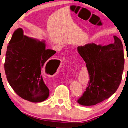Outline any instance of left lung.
<instances>
[{"mask_svg": "<svg viewBox=\"0 0 128 128\" xmlns=\"http://www.w3.org/2000/svg\"><path fill=\"white\" fill-rule=\"evenodd\" d=\"M114 39V43L108 46L92 43L78 48L90 76L86 91L77 101L79 104L92 106L99 104L109 98L118 88L125 60L122 42L116 36Z\"/></svg>", "mask_w": 128, "mask_h": 128, "instance_id": "1", "label": "left lung"}]
</instances>
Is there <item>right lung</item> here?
I'll list each match as a JSON object with an SVG mask.
<instances>
[{
	"mask_svg": "<svg viewBox=\"0 0 128 128\" xmlns=\"http://www.w3.org/2000/svg\"><path fill=\"white\" fill-rule=\"evenodd\" d=\"M56 52L46 50L44 42L24 35L22 28L14 32L7 46L4 70L10 86L18 96L32 102L48 98L50 90L44 82L42 70Z\"/></svg>",
	"mask_w": 128,
	"mask_h": 128,
	"instance_id": "obj_1",
	"label": "right lung"
}]
</instances>
